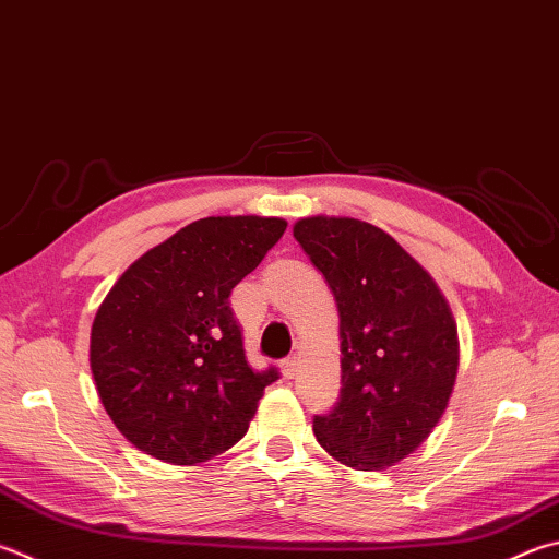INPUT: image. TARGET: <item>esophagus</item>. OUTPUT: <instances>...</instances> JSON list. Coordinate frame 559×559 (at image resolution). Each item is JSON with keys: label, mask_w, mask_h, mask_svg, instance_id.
Here are the masks:
<instances>
[{"label": "esophagus", "mask_w": 559, "mask_h": 559, "mask_svg": "<svg viewBox=\"0 0 559 559\" xmlns=\"http://www.w3.org/2000/svg\"><path fill=\"white\" fill-rule=\"evenodd\" d=\"M281 371H283V377H286V379L296 377L298 359H296V357H286V359H283V361H281Z\"/></svg>", "instance_id": "esophagus-1"}]
</instances>
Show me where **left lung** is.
<instances>
[{
  "label": "left lung",
  "instance_id": "8db88e82",
  "mask_svg": "<svg viewBox=\"0 0 559 559\" xmlns=\"http://www.w3.org/2000/svg\"><path fill=\"white\" fill-rule=\"evenodd\" d=\"M293 237L340 308V401L314 438L354 469H385L418 450L448 408L460 364L456 324L430 273L369 222L306 217Z\"/></svg>",
  "mask_w": 559,
  "mask_h": 559
}]
</instances>
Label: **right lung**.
<instances>
[{
    "label": "right lung",
    "mask_w": 559,
    "mask_h": 559,
    "mask_svg": "<svg viewBox=\"0 0 559 559\" xmlns=\"http://www.w3.org/2000/svg\"><path fill=\"white\" fill-rule=\"evenodd\" d=\"M283 231L278 217L190 222L107 293L90 367L111 423L141 452L198 464L247 435L263 389L281 373L251 369L229 296Z\"/></svg>",
    "instance_id": "1"
}]
</instances>
